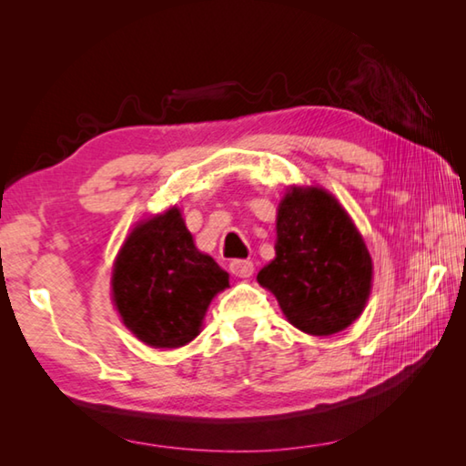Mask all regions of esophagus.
Returning a JSON list of instances; mask_svg holds the SVG:
<instances>
[{"mask_svg":"<svg viewBox=\"0 0 466 466\" xmlns=\"http://www.w3.org/2000/svg\"><path fill=\"white\" fill-rule=\"evenodd\" d=\"M230 271H232V275H236V278L247 279L252 273H255V265L247 261V258H234V261L230 263Z\"/></svg>","mask_w":466,"mask_h":466,"instance_id":"obj_1","label":"esophagus"}]
</instances>
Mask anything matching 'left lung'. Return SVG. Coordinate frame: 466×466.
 <instances>
[{
	"mask_svg": "<svg viewBox=\"0 0 466 466\" xmlns=\"http://www.w3.org/2000/svg\"><path fill=\"white\" fill-rule=\"evenodd\" d=\"M273 261L257 279L271 289L291 325L333 335L364 310L372 258L356 226L325 188H291L278 211Z\"/></svg>",
	"mask_w": 466,
	"mask_h": 466,
	"instance_id": "left-lung-1",
	"label": "left lung"
}]
</instances>
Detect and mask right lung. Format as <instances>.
Returning a JSON list of instances; mask_svg holds the SVG:
<instances>
[{
  "label": "right lung",
  "mask_w": 466,
  "mask_h": 466,
  "mask_svg": "<svg viewBox=\"0 0 466 466\" xmlns=\"http://www.w3.org/2000/svg\"><path fill=\"white\" fill-rule=\"evenodd\" d=\"M228 288V273L195 248L177 208L141 222L113 271V298L125 327L152 347H180L199 335L205 310Z\"/></svg>",
  "instance_id": "add662e5"
}]
</instances>
